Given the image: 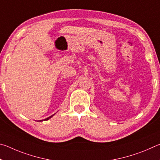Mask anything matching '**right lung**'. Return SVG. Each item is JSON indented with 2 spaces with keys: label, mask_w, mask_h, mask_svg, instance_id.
<instances>
[{
  "label": "right lung",
  "mask_w": 160,
  "mask_h": 160,
  "mask_svg": "<svg viewBox=\"0 0 160 160\" xmlns=\"http://www.w3.org/2000/svg\"><path fill=\"white\" fill-rule=\"evenodd\" d=\"M53 116V115H52V116H50V117H48V118H45V119H44V121H47V120H48V119H49L50 118H51V117H52V116Z\"/></svg>",
  "instance_id": "1"
}]
</instances>
